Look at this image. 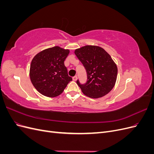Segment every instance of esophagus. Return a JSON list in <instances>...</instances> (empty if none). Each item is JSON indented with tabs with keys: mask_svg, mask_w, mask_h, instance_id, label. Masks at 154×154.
Returning <instances> with one entry per match:
<instances>
[{
	"mask_svg": "<svg viewBox=\"0 0 154 154\" xmlns=\"http://www.w3.org/2000/svg\"><path fill=\"white\" fill-rule=\"evenodd\" d=\"M77 79H78V76H74L72 77V80H73L74 81H76Z\"/></svg>",
	"mask_w": 154,
	"mask_h": 154,
	"instance_id": "34e87169",
	"label": "esophagus"
}]
</instances>
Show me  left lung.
Wrapping results in <instances>:
<instances>
[{"mask_svg": "<svg viewBox=\"0 0 154 154\" xmlns=\"http://www.w3.org/2000/svg\"><path fill=\"white\" fill-rule=\"evenodd\" d=\"M85 68L87 81L78 85L83 94L91 98L103 97L112 89L117 79L118 67L106 51L96 45H85L74 51Z\"/></svg>", "mask_w": 154, "mask_h": 154, "instance_id": "8db88e82", "label": "left lung"}]
</instances>
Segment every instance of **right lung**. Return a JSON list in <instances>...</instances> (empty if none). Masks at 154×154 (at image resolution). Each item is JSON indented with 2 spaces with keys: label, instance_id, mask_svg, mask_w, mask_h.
I'll return each mask as SVG.
<instances>
[{
  "label": "right lung",
  "instance_id": "add662e5",
  "mask_svg": "<svg viewBox=\"0 0 154 154\" xmlns=\"http://www.w3.org/2000/svg\"><path fill=\"white\" fill-rule=\"evenodd\" d=\"M69 53V49L54 46L42 51L32 58L29 76L40 94L50 97L58 96L72 81L64 65Z\"/></svg>",
  "mask_w": 154,
  "mask_h": 154
}]
</instances>
